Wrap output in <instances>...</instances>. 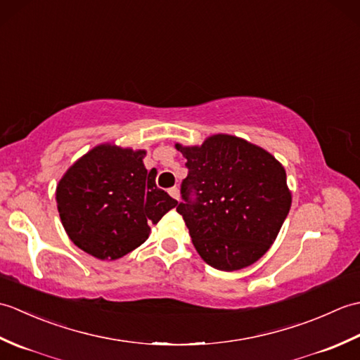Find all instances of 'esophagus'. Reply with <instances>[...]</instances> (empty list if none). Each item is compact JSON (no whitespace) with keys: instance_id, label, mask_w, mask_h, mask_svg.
Returning a JSON list of instances; mask_svg holds the SVG:
<instances>
[{"instance_id":"esophagus-1","label":"esophagus","mask_w":360,"mask_h":360,"mask_svg":"<svg viewBox=\"0 0 360 360\" xmlns=\"http://www.w3.org/2000/svg\"><path fill=\"white\" fill-rule=\"evenodd\" d=\"M168 193H170V196H172V198H174V200H178V201H179V188H178V187H172V188H168Z\"/></svg>"}]
</instances>
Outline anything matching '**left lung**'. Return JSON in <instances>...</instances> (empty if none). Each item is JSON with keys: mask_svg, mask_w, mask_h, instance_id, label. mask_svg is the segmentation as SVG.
<instances>
[{"mask_svg": "<svg viewBox=\"0 0 360 360\" xmlns=\"http://www.w3.org/2000/svg\"><path fill=\"white\" fill-rule=\"evenodd\" d=\"M176 148L188 168L176 212L198 254L227 272L255 263L290 209L285 168L271 153L229 134L212 136L201 147Z\"/></svg>", "mask_w": 360, "mask_h": 360, "instance_id": "left-lung-1", "label": "left lung"}]
</instances>
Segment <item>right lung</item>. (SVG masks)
Returning <instances> with one entry per match:
<instances>
[{
  "instance_id": "right-lung-1",
  "label": "right lung",
  "mask_w": 360,
  "mask_h": 360,
  "mask_svg": "<svg viewBox=\"0 0 360 360\" xmlns=\"http://www.w3.org/2000/svg\"><path fill=\"white\" fill-rule=\"evenodd\" d=\"M143 150L98 145L80 158L57 186V207L75 246L98 259H117L148 238L178 201L156 186Z\"/></svg>"
}]
</instances>
